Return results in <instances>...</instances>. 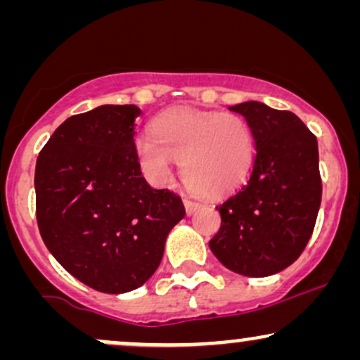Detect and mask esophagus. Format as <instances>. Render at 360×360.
Segmentation results:
<instances>
[{
  "label": "esophagus",
  "instance_id": "obj_1",
  "mask_svg": "<svg viewBox=\"0 0 360 360\" xmlns=\"http://www.w3.org/2000/svg\"><path fill=\"white\" fill-rule=\"evenodd\" d=\"M184 206H186V213L191 214V213L196 212V210L200 208L201 205L198 203V201H194V200H184Z\"/></svg>",
  "mask_w": 360,
  "mask_h": 360
}]
</instances>
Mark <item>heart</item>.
<instances>
[{"instance_id":"b5f03b06","label":"heart","mask_w":360,"mask_h":360,"mask_svg":"<svg viewBox=\"0 0 360 360\" xmlns=\"http://www.w3.org/2000/svg\"><path fill=\"white\" fill-rule=\"evenodd\" d=\"M152 131L137 135L135 152L155 183H166L181 160V176L189 189L220 196L238 188L254 164V130L237 113L172 110L155 118Z\"/></svg>"}]
</instances>
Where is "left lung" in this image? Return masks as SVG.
Returning a JSON list of instances; mask_svg holds the SVG:
<instances>
[{
	"mask_svg": "<svg viewBox=\"0 0 360 360\" xmlns=\"http://www.w3.org/2000/svg\"><path fill=\"white\" fill-rule=\"evenodd\" d=\"M250 123L254 167L217 206L221 226L210 249L226 269L266 278L286 269L311 237L321 203L318 142L295 113L259 101L230 106Z\"/></svg>",
	"mask_w": 360,
	"mask_h": 360,
	"instance_id": "1",
	"label": "left lung"
}]
</instances>
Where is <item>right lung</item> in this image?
Instances as JSON below:
<instances>
[{"instance_id":"1","label":"right lung","mask_w":360,"mask_h":360,"mask_svg":"<svg viewBox=\"0 0 360 360\" xmlns=\"http://www.w3.org/2000/svg\"><path fill=\"white\" fill-rule=\"evenodd\" d=\"M135 105L74 115L40 150L37 223L47 249L86 286L118 295L142 286L183 220L181 198L143 179L135 152Z\"/></svg>"}]
</instances>
